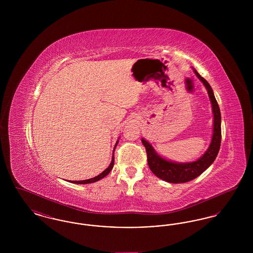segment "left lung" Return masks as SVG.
<instances>
[{"label":"left lung","instance_id":"8db88e82","mask_svg":"<svg viewBox=\"0 0 253 253\" xmlns=\"http://www.w3.org/2000/svg\"><path fill=\"white\" fill-rule=\"evenodd\" d=\"M197 78L204 84L209 96L212 104L213 112V133L211 143L210 145L208 151L205 153L202 157L198 160L191 163H173L168 161L161 157H159L152 145L147 142L145 139H141L142 144L144 145L147 153L148 165L151 170L157 175L158 178L167 181L169 183H186L188 181L193 180L199 176L203 171L209 168L214 159L216 158L220 144H221V113L219 105L217 103L215 96L213 95L212 89L209 83L201 77L196 70H194Z\"/></svg>","mask_w":253,"mask_h":253}]
</instances>
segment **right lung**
<instances>
[{
	"mask_svg": "<svg viewBox=\"0 0 253 253\" xmlns=\"http://www.w3.org/2000/svg\"><path fill=\"white\" fill-rule=\"evenodd\" d=\"M118 143V142H117ZM117 146V144H116ZM114 152H115V150H114ZM114 162H115V157L113 156V158H112V162H111V164L109 165L108 168L106 169L104 171H102L100 174H98L97 176L96 177H94V178H90V179H87V180H83V181H70V182H72V183H76V184H89V183H93V182H96V181L100 180L101 178H103V177H105L107 174H108L109 172L111 171V169H113L114 167Z\"/></svg>",
	"mask_w": 253,
	"mask_h": 253,
	"instance_id": "right-lung-1",
	"label": "right lung"
}]
</instances>
